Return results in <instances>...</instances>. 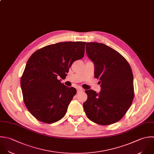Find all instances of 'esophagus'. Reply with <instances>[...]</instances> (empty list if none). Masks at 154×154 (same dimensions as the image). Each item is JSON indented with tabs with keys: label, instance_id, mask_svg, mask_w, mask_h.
I'll return each instance as SVG.
<instances>
[{
	"label": "esophagus",
	"instance_id": "obj_1",
	"mask_svg": "<svg viewBox=\"0 0 154 154\" xmlns=\"http://www.w3.org/2000/svg\"><path fill=\"white\" fill-rule=\"evenodd\" d=\"M83 89L82 88H78V89H77V93H80V92H83Z\"/></svg>",
	"mask_w": 154,
	"mask_h": 154
}]
</instances>
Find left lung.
Listing matches in <instances>:
<instances>
[{"label": "left lung", "mask_w": 154, "mask_h": 154, "mask_svg": "<svg viewBox=\"0 0 154 154\" xmlns=\"http://www.w3.org/2000/svg\"><path fill=\"white\" fill-rule=\"evenodd\" d=\"M87 56L94 64V76L99 79L101 91H85L83 108L94 122L107 125L122 118L134 98L133 75L127 60L117 51L102 43L86 42Z\"/></svg>", "instance_id": "left-lung-1"}]
</instances>
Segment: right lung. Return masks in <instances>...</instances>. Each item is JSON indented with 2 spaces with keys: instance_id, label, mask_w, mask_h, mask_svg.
I'll return each instance as SVG.
<instances>
[{
  "instance_id": "right-lung-1",
  "label": "right lung",
  "mask_w": 154,
  "mask_h": 154,
  "mask_svg": "<svg viewBox=\"0 0 154 154\" xmlns=\"http://www.w3.org/2000/svg\"><path fill=\"white\" fill-rule=\"evenodd\" d=\"M85 44L82 41L51 44L29 57L20 84L25 106L38 121L51 124L65 115L77 91L58 78L65 77L72 63L83 57Z\"/></svg>"
}]
</instances>
